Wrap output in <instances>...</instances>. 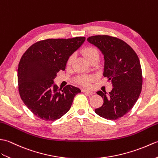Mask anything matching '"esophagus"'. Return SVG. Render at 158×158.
<instances>
[{"label": "esophagus", "instance_id": "obj_1", "mask_svg": "<svg viewBox=\"0 0 158 158\" xmlns=\"http://www.w3.org/2000/svg\"><path fill=\"white\" fill-rule=\"evenodd\" d=\"M82 93H89L90 94H91V95H92V94H94V93L93 92V91L89 90H87V89H82Z\"/></svg>", "mask_w": 158, "mask_h": 158}]
</instances>
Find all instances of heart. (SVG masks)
<instances>
[{
    "label": "heart",
    "mask_w": 158,
    "mask_h": 158,
    "mask_svg": "<svg viewBox=\"0 0 158 158\" xmlns=\"http://www.w3.org/2000/svg\"><path fill=\"white\" fill-rule=\"evenodd\" d=\"M82 53L83 55L89 61H91L94 60V59H98L99 57V52L98 51L96 47L94 46H86L82 49ZM75 55L74 54L71 55L69 57L67 60V65L68 66L71 65L72 62L74 60ZM94 80L93 76H79L76 78L77 82L79 84H81L82 85L85 86H89L91 81Z\"/></svg>",
    "instance_id": "obj_1"
}]
</instances>
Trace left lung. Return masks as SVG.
<instances>
[{"label":"left lung","mask_w":158,"mask_h":158,"mask_svg":"<svg viewBox=\"0 0 158 158\" xmlns=\"http://www.w3.org/2000/svg\"><path fill=\"white\" fill-rule=\"evenodd\" d=\"M87 40L103 54V76L114 87L109 93L97 92L103 104L94 111L107 120H117L132 110L141 94L143 75L139 59L130 45L116 37L96 35Z\"/></svg>","instance_id":"obj_1"}]
</instances>
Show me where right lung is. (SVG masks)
<instances>
[{
	"mask_svg": "<svg viewBox=\"0 0 158 158\" xmlns=\"http://www.w3.org/2000/svg\"><path fill=\"white\" fill-rule=\"evenodd\" d=\"M85 37L48 38L36 42L24 52L17 69L21 99L36 117L55 121L69 110L80 89L67 85L63 90L53 85L59 70H65L67 60L81 46Z\"/></svg>",
	"mask_w": 158,
	"mask_h": 158,
	"instance_id": "add662e5",
	"label": "right lung"
}]
</instances>
